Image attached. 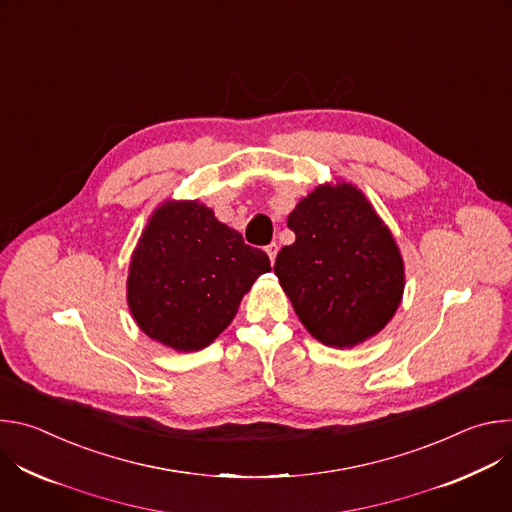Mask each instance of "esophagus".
Listing matches in <instances>:
<instances>
[{
    "label": "esophagus",
    "instance_id": "esophagus-1",
    "mask_svg": "<svg viewBox=\"0 0 512 512\" xmlns=\"http://www.w3.org/2000/svg\"><path fill=\"white\" fill-rule=\"evenodd\" d=\"M277 251H279V247H277L275 243H271V245H267V247H265V253L269 255V261H271V263L275 261V257H277Z\"/></svg>",
    "mask_w": 512,
    "mask_h": 512
}]
</instances>
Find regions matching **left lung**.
Masks as SVG:
<instances>
[{
  "instance_id": "1",
  "label": "left lung",
  "mask_w": 512,
  "mask_h": 512,
  "mask_svg": "<svg viewBox=\"0 0 512 512\" xmlns=\"http://www.w3.org/2000/svg\"><path fill=\"white\" fill-rule=\"evenodd\" d=\"M296 241L273 271L306 330L352 348L395 316L405 287L399 247L373 204L348 182L322 184L287 216Z\"/></svg>"
}]
</instances>
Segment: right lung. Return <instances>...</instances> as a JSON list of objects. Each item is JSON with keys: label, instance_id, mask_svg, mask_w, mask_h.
Here are the masks:
<instances>
[{"label": "right lung", "instance_id": "right-lung-1", "mask_svg": "<svg viewBox=\"0 0 512 512\" xmlns=\"http://www.w3.org/2000/svg\"><path fill=\"white\" fill-rule=\"evenodd\" d=\"M269 257L198 200H166L131 255L127 304L137 326L178 352L208 346L235 318Z\"/></svg>", "mask_w": 512, "mask_h": 512}]
</instances>
